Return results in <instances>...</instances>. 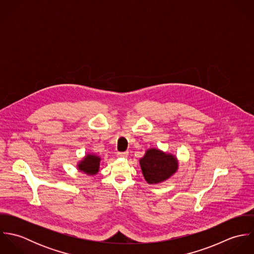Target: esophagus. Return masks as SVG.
Segmentation results:
<instances>
[{"label":"esophagus","mask_w":254,"mask_h":254,"mask_svg":"<svg viewBox=\"0 0 254 254\" xmlns=\"http://www.w3.org/2000/svg\"><path fill=\"white\" fill-rule=\"evenodd\" d=\"M117 156L118 157H122V158H125L128 156V151H118L117 153Z\"/></svg>","instance_id":"esophagus-1"}]
</instances>
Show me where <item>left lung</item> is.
I'll return each instance as SVG.
<instances>
[{
	"instance_id": "1",
	"label": "left lung",
	"mask_w": 254,
	"mask_h": 254,
	"mask_svg": "<svg viewBox=\"0 0 254 254\" xmlns=\"http://www.w3.org/2000/svg\"><path fill=\"white\" fill-rule=\"evenodd\" d=\"M145 180L149 184L168 179L177 170L178 164L173 155L166 154L158 149H148L140 160Z\"/></svg>"
}]
</instances>
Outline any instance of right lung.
Here are the masks:
<instances>
[{"mask_svg": "<svg viewBox=\"0 0 254 254\" xmlns=\"http://www.w3.org/2000/svg\"><path fill=\"white\" fill-rule=\"evenodd\" d=\"M100 160L101 158L97 155H87L84 160L81 161V163L78 165L79 169L87 174H97V172L99 171Z\"/></svg>", "mask_w": 254, "mask_h": 254, "instance_id": "obj_1", "label": "right lung"}]
</instances>
